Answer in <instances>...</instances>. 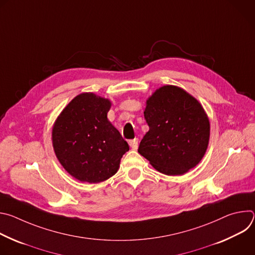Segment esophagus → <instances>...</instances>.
<instances>
[{"mask_svg":"<svg viewBox=\"0 0 255 255\" xmlns=\"http://www.w3.org/2000/svg\"><path fill=\"white\" fill-rule=\"evenodd\" d=\"M129 145H130L132 149H137V147H138V139L135 138V139L129 140Z\"/></svg>","mask_w":255,"mask_h":255,"instance_id":"1","label":"esophagus"}]
</instances>
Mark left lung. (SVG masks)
Returning <instances> with one entry per match:
<instances>
[{
	"instance_id": "obj_1",
	"label": "left lung",
	"mask_w": 255,
	"mask_h": 255,
	"mask_svg": "<svg viewBox=\"0 0 255 255\" xmlns=\"http://www.w3.org/2000/svg\"><path fill=\"white\" fill-rule=\"evenodd\" d=\"M149 131L138 152L158 171L184 174L203 158L209 143L210 123L201 104L173 86L158 89L144 111Z\"/></svg>"
}]
</instances>
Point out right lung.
Instances as JSON below:
<instances>
[{
  "mask_svg": "<svg viewBox=\"0 0 255 255\" xmlns=\"http://www.w3.org/2000/svg\"><path fill=\"white\" fill-rule=\"evenodd\" d=\"M110 107L107 99L81 94L54 124L55 154L65 170L81 181L97 184L114 175L129 150L128 143L107 118Z\"/></svg>",
  "mask_w": 255,
  "mask_h": 255,
  "instance_id": "1",
  "label": "right lung"
}]
</instances>
